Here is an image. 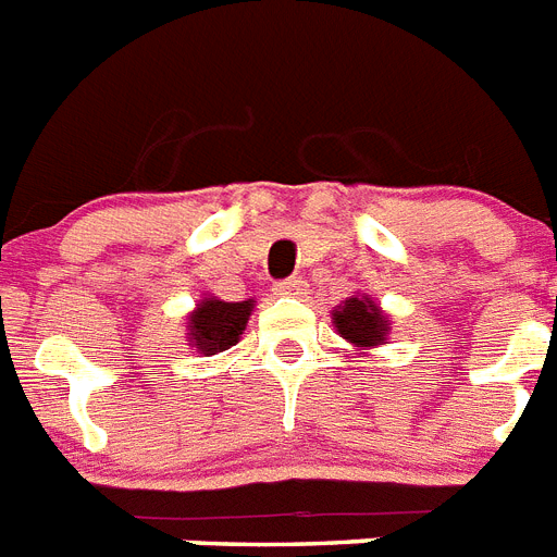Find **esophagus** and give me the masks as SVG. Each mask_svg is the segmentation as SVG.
Masks as SVG:
<instances>
[{"label": "esophagus", "mask_w": 557, "mask_h": 557, "mask_svg": "<svg viewBox=\"0 0 557 557\" xmlns=\"http://www.w3.org/2000/svg\"><path fill=\"white\" fill-rule=\"evenodd\" d=\"M274 294H283V297H300V294H306V280L302 277L280 280L277 286H274Z\"/></svg>", "instance_id": "obj_1"}]
</instances>
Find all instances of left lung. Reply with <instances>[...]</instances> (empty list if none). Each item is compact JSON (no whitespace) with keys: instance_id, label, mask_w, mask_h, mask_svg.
I'll return each instance as SVG.
<instances>
[{"instance_id":"8db88e82","label":"left lung","mask_w":557,"mask_h":557,"mask_svg":"<svg viewBox=\"0 0 557 557\" xmlns=\"http://www.w3.org/2000/svg\"><path fill=\"white\" fill-rule=\"evenodd\" d=\"M334 325L348 343L359 345V348L380 345L387 334V320L368 297L345 300V306L334 311Z\"/></svg>"}]
</instances>
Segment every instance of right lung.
<instances>
[{
  "label": "right lung",
  "instance_id": "obj_1",
  "mask_svg": "<svg viewBox=\"0 0 557 557\" xmlns=\"http://www.w3.org/2000/svg\"><path fill=\"white\" fill-rule=\"evenodd\" d=\"M255 302H223V300H203L198 306V311L189 317L191 331L189 343H195V348H200L203 354H218V350H226L228 345H235L240 339L243 329H246V320H249Z\"/></svg>",
  "mask_w": 557,
  "mask_h": 557
}]
</instances>
